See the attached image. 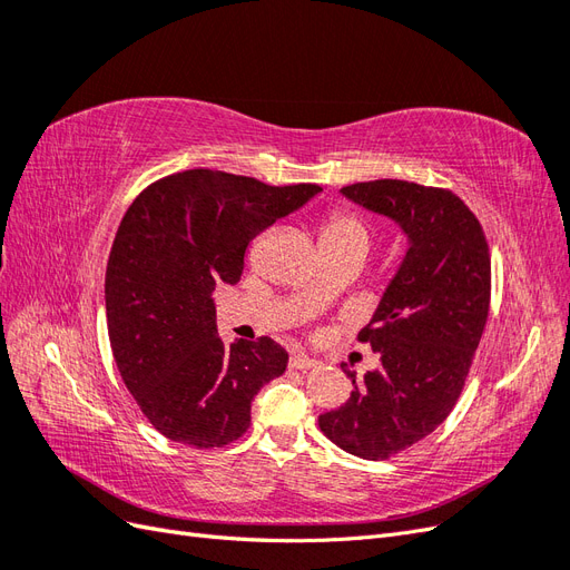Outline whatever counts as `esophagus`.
<instances>
[{"label":"esophagus","instance_id":"esophagus-1","mask_svg":"<svg viewBox=\"0 0 570 570\" xmlns=\"http://www.w3.org/2000/svg\"><path fill=\"white\" fill-rule=\"evenodd\" d=\"M289 366H292V368H299V371H306V368H316L318 361L312 358V356L302 354V352H297V354L289 356Z\"/></svg>","mask_w":570,"mask_h":570}]
</instances>
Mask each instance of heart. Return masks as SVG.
I'll list each match as a JSON object with an SVG mask.
<instances>
[{
	"label": "heart",
	"instance_id": "1",
	"mask_svg": "<svg viewBox=\"0 0 570 570\" xmlns=\"http://www.w3.org/2000/svg\"><path fill=\"white\" fill-rule=\"evenodd\" d=\"M321 239H323L325 249H337V247H347V245H361L368 249L371 228L358 214L347 212V209H337V212H331L325 216L323 228H321Z\"/></svg>",
	"mask_w": 570,
	"mask_h": 570
}]
</instances>
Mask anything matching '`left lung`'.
Masks as SVG:
<instances>
[{
	"mask_svg": "<svg viewBox=\"0 0 570 570\" xmlns=\"http://www.w3.org/2000/svg\"><path fill=\"white\" fill-rule=\"evenodd\" d=\"M340 193L392 218L409 239L371 323L358 333L381 366L356 381L340 409L321 413L323 435L368 461L404 452L450 416L490 312V247L480 220L452 189L368 180Z\"/></svg>",
	"mask_w": 570,
	"mask_h": 570,
	"instance_id": "left-lung-1",
	"label": "left lung"
}]
</instances>
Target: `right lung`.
Segmentation results:
<instances>
[{
	"label": "right lung",
	"mask_w": 570,
	"mask_h": 570,
	"mask_svg": "<svg viewBox=\"0 0 570 570\" xmlns=\"http://www.w3.org/2000/svg\"><path fill=\"white\" fill-rule=\"evenodd\" d=\"M318 185H266L193 168L142 189L107 264V327L120 377L168 440L214 450L243 438L256 392L287 368L271 337L226 344L212 292L235 285L252 239Z\"/></svg>",
	"instance_id": "obj_1"
}]
</instances>
